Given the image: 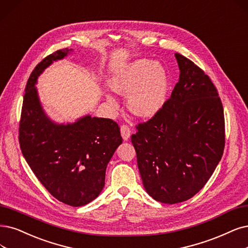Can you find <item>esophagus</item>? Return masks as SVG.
I'll list each match as a JSON object with an SVG mask.
<instances>
[{
	"label": "esophagus",
	"instance_id": "esophagus-1",
	"mask_svg": "<svg viewBox=\"0 0 248 248\" xmlns=\"http://www.w3.org/2000/svg\"><path fill=\"white\" fill-rule=\"evenodd\" d=\"M121 133H122L123 139L124 141H127V140L130 139V137H131V129L126 124H123L121 126Z\"/></svg>",
	"mask_w": 248,
	"mask_h": 248
}]
</instances>
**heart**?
<instances>
[{
    "mask_svg": "<svg viewBox=\"0 0 248 248\" xmlns=\"http://www.w3.org/2000/svg\"><path fill=\"white\" fill-rule=\"evenodd\" d=\"M110 86L115 93L127 95V107L135 115L152 117L166 102L167 72L158 62L137 59L119 68L111 78ZM106 99L110 105H117L111 94L107 93Z\"/></svg>",
    "mask_w": 248,
    "mask_h": 248,
    "instance_id": "heart-1",
    "label": "heart"
}]
</instances>
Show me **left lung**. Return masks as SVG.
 Wrapping results in <instances>:
<instances>
[{
    "label": "left lung",
    "instance_id": "obj_1",
    "mask_svg": "<svg viewBox=\"0 0 248 248\" xmlns=\"http://www.w3.org/2000/svg\"><path fill=\"white\" fill-rule=\"evenodd\" d=\"M175 56L180 77L170 98L131 138L146 192L168 204L198 193L225 147L224 109L213 81L191 60Z\"/></svg>",
    "mask_w": 248,
    "mask_h": 248
}]
</instances>
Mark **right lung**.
Returning <instances> with one entry per match:
<instances>
[{"mask_svg": "<svg viewBox=\"0 0 248 248\" xmlns=\"http://www.w3.org/2000/svg\"><path fill=\"white\" fill-rule=\"evenodd\" d=\"M70 52L68 48L56 51L31 72L23 97L19 144L26 162L50 194L77 207L90 203L103 190L107 164L123 138L112 119L85 115L75 123L57 124L46 114L36 80Z\"/></svg>", "mask_w": 248, "mask_h": 248, "instance_id": "right-lung-1", "label": "right lung"}]
</instances>
